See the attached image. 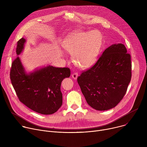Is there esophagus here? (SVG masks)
Instances as JSON below:
<instances>
[{
    "label": "esophagus",
    "instance_id": "1",
    "mask_svg": "<svg viewBox=\"0 0 147 147\" xmlns=\"http://www.w3.org/2000/svg\"><path fill=\"white\" fill-rule=\"evenodd\" d=\"M71 77L74 78V79H77V77H78V74L77 73H74L72 74Z\"/></svg>",
    "mask_w": 147,
    "mask_h": 147
}]
</instances>
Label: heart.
Wrapping results in <instances>:
<instances>
[{
    "mask_svg": "<svg viewBox=\"0 0 147 147\" xmlns=\"http://www.w3.org/2000/svg\"><path fill=\"white\" fill-rule=\"evenodd\" d=\"M102 46V36L96 31L75 32L68 35L63 47L71 55L74 64L82 69L91 66Z\"/></svg>",
    "mask_w": 147,
    "mask_h": 147,
    "instance_id": "heart-1",
    "label": "heart"
}]
</instances>
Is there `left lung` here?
I'll return each instance as SVG.
<instances>
[{
  "label": "left lung",
  "mask_w": 147,
  "mask_h": 147,
  "mask_svg": "<svg viewBox=\"0 0 147 147\" xmlns=\"http://www.w3.org/2000/svg\"><path fill=\"white\" fill-rule=\"evenodd\" d=\"M131 78V56L122 44L107 48L96 63L77 78L89 105L97 111L115 107L126 93Z\"/></svg>",
  "instance_id": "8db88e82"
}]
</instances>
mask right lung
<instances>
[{
  "label": "right lung",
  "mask_w": 147,
  "mask_h": 147,
  "mask_svg": "<svg viewBox=\"0 0 147 147\" xmlns=\"http://www.w3.org/2000/svg\"><path fill=\"white\" fill-rule=\"evenodd\" d=\"M26 41L22 38L17 42V55L22 52ZM70 76L69 68L50 65L27 74L19 57L13 61L10 73L11 84L20 101L31 110L42 115L53 114L60 108L61 83Z\"/></svg>",
  "instance_id": "right-lung-1"
}]
</instances>
